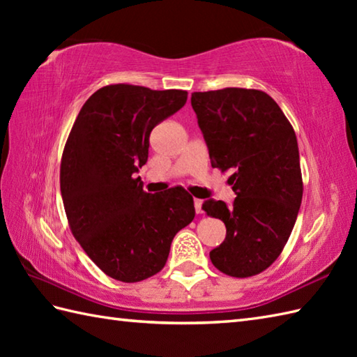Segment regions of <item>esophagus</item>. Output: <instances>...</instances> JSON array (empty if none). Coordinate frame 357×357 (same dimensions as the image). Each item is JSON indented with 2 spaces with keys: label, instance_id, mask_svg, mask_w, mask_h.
<instances>
[{
  "label": "esophagus",
  "instance_id": "34e87169",
  "mask_svg": "<svg viewBox=\"0 0 357 357\" xmlns=\"http://www.w3.org/2000/svg\"><path fill=\"white\" fill-rule=\"evenodd\" d=\"M195 210L198 215L202 213V201L201 199H195Z\"/></svg>",
  "mask_w": 357,
  "mask_h": 357
}]
</instances>
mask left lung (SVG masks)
I'll list each match as a JSON object with an SVG mask.
<instances>
[{"label":"left lung","instance_id":"left-lung-1","mask_svg":"<svg viewBox=\"0 0 357 357\" xmlns=\"http://www.w3.org/2000/svg\"><path fill=\"white\" fill-rule=\"evenodd\" d=\"M211 167L234 173L233 207L208 199L202 210L225 224L227 236L210 252L233 278L259 275L275 262L299 213L302 173L296 133L276 101L262 90L227 87L192 93Z\"/></svg>","mask_w":357,"mask_h":357}]
</instances>
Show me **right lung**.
Here are the masks:
<instances>
[{"instance_id": "right-lung-1", "label": "right lung", "mask_w": 357, "mask_h": 357, "mask_svg": "<svg viewBox=\"0 0 357 357\" xmlns=\"http://www.w3.org/2000/svg\"><path fill=\"white\" fill-rule=\"evenodd\" d=\"M185 102V90L105 86L82 105L64 146L59 184L72 234L121 282L161 271L174 234L195 219L183 187L150 195L135 178L147 162L150 132Z\"/></svg>"}]
</instances>
